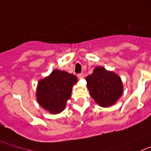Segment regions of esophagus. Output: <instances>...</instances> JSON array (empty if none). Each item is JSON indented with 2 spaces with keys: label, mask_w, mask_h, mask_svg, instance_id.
<instances>
[{
  "label": "esophagus",
  "mask_w": 151,
  "mask_h": 151,
  "mask_svg": "<svg viewBox=\"0 0 151 151\" xmlns=\"http://www.w3.org/2000/svg\"><path fill=\"white\" fill-rule=\"evenodd\" d=\"M77 77H78L79 79H83L84 77V74L83 73H80V74H77Z\"/></svg>",
  "instance_id": "esophagus-1"
}]
</instances>
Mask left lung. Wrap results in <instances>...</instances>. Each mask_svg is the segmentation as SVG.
Returning a JSON list of instances; mask_svg holds the SVG:
<instances>
[{
    "mask_svg": "<svg viewBox=\"0 0 151 151\" xmlns=\"http://www.w3.org/2000/svg\"><path fill=\"white\" fill-rule=\"evenodd\" d=\"M90 95L102 107H108L116 103L123 93L121 77L113 71L98 66L86 78Z\"/></svg>",
    "mask_w": 151,
    "mask_h": 151,
    "instance_id": "obj_1",
    "label": "left lung"
}]
</instances>
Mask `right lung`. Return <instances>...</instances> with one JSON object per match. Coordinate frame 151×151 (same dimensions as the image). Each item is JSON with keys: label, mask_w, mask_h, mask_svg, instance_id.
Listing matches in <instances>:
<instances>
[{"label": "right lung", "mask_w": 151, "mask_h": 151, "mask_svg": "<svg viewBox=\"0 0 151 151\" xmlns=\"http://www.w3.org/2000/svg\"><path fill=\"white\" fill-rule=\"evenodd\" d=\"M77 82L75 75L55 69L41 80L36 89V98L42 108L52 114L63 112L71 96L72 86Z\"/></svg>", "instance_id": "right-lung-1"}]
</instances>
